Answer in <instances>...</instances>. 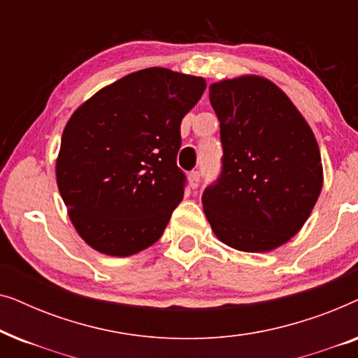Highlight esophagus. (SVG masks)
<instances>
[{
    "mask_svg": "<svg viewBox=\"0 0 358 358\" xmlns=\"http://www.w3.org/2000/svg\"><path fill=\"white\" fill-rule=\"evenodd\" d=\"M199 182H200V174H199V171H192V173L189 174V184H190V187H192V189L199 187Z\"/></svg>",
    "mask_w": 358,
    "mask_h": 358,
    "instance_id": "esophagus-1",
    "label": "esophagus"
}]
</instances>
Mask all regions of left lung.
<instances>
[{
  "label": "left lung",
  "mask_w": 358,
  "mask_h": 358,
  "mask_svg": "<svg viewBox=\"0 0 358 358\" xmlns=\"http://www.w3.org/2000/svg\"><path fill=\"white\" fill-rule=\"evenodd\" d=\"M220 120L223 169L202 205L215 236L244 252L272 251L300 231L322 189L317 141L305 117L267 78L208 87Z\"/></svg>",
  "instance_id": "obj_1"
}]
</instances>
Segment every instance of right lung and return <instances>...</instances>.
<instances>
[{"mask_svg": "<svg viewBox=\"0 0 358 358\" xmlns=\"http://www.w3.org/2000/svg\"><path fill=\"white\" fill-rule=\"evenodd\" d=\"M207 83L145 68L102 87L62 135L57 185L73 227L92 249L127 257L155 244L184 197L176 164L180 122Z\"/></svg>", "mask_w": 358, "mask_h": 358, "instance_id": "1", "label": "right lung"}]
</instances>
